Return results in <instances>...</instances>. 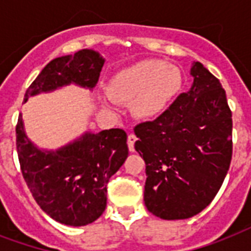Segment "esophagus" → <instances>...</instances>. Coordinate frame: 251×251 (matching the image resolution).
Listing matches in <instances>:
<instances>
[{
  "label": "esophagus",
  "mask_w": 251,
  "mask_h": 251,
  "mask_svg": "<svg viewBox=\"0 0 251 251\" xmlns=\"http://www.w3.org/2000/svg\"><path fill=\"white\" fill-rule=\"evenodd\" d=\"M136 140H137V137H136V135H133V133H131V135H128V148H129V151L131 152H133L135 151V143Z\"/></svg>",
  "instance_id": "34e87169"
}]
</instances>
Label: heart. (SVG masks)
Listing matches in <instances>:
<instances>
[{"label": "heart", "mask_w": 251, "mask_h": 251, "mask_svg": "<svg viewBox=\"0 0 251 251\" xmlns=\"http://www.w3.org/2000/svg\"><path fill=\"white\" fill-rule=\"evenodd\" d=\"M182 85L176 67L161 60H143L116 73L108 83V94L116 102L132 103L140 118L160 115Z\"/></svg>", "instance_id": "b5f03b06"}]
</instances>
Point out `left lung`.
Wrapping results in <instances>:
<instances>
[{
    "instance_id": "obj_1",
    "label": "left lung",
    "mask_w": 251,
    "mask_h": 251,
    "mask_svg": "<svg viewBox=\"0 0 251 251\" xmlns=\"http://www.w3.org/2000/svg\"><path fill=\"white\" fill-rule=\"evenodd\" d=\"M194 83L158 118L135 127V149L145 161L144 201L164 220L198 215L224 182L233 152L232 111L220 81L201 63Z\"/></svg>"
}]
</instances>
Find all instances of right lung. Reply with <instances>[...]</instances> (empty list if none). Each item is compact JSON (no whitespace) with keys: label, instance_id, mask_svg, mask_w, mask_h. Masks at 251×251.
Returning <instances> with one entry per match:
<instances>
[{"label":"right lung","instance_id":"right-lung-1","mask_svg":"<svg viewBox=\"0 0 251 251\" xmlns=\"http://www.w3.org/2000/svg\"><path fill=\"white\" fill-rule=\"evenodd\" d=\"M103 64L102 56L91 50L53 59L27 89L25 102L31 95L72 82L93 89ZM15 133L22 176L47 215L61 224L82 226L104 212L108 180L128 157L124 129L85 133L56 152H42L34 147L23 131L21 114Z\"/></svg>","mask_w":251,"mask_h":251}]
</instances>
